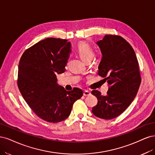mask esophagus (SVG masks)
I'll return each mask as SVG.
<instances>
[{"mask_svg":"<svg viewBox=\"0 0 155 155\" xmlns=\"http://www.w3.org/2000/svg\"><path fill=\"white\" fill-rule=\"evenodd\" d=\"M91 94V93L88 91H84V96H89Z\"/></svg>","mask_w":155,"mask_h":155,"instance_id":"1","label":"esophagus"}]
</instances>
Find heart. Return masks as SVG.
I'll return each instance as SVG.
<instances>
[{
  "mask_svg": "<svg viewBox=\"0 0 155 155\" xmlns=\"http://www.w3.org/2000/svg\"><path fill=\"white\" fill-rule=\"evenodd\" d=\"M77 52L84 62L90 61L94 54L93 48L86 42H80L77 46Z\"/></svg>",
  "mask_w": 155,
  "mask_h": 155,
  "instance_id": "b5f03b06",
  "label": "heart"
}]
</instances>
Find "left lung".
Returning a JSON list of instances; mask_svg holds the SVG:
<instances>
[{"label": "left lung", "instance_id": "1", "mask_svg": "<svg viewBox=\"0 0 155 155\" xmlns=\"http://www.w3.org/2000/svg\"><path fill=\"white\" fill-rule=\"evenodd\" d=\"M97 44L102 53L98 74L109 89L106 96L98 90L92 91L98 99L92 113L98 118L110 120L121 114L131 104L142 78L136 54L126 40L115 35H106Z\"/></svg>", "mask_w": 155, "mask_h": 155}]
</instances>
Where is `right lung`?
<instances>
[{
    "label": "right lung",
    "mask_w": 155,
    "mask_h": 155,
    "mask_svg": "<svg viewBox=\"0 0 155 155\" xmlns=\"http://www.w3.org/2000/svg\"><path fill=\"white\" fill-rule=\"evenodd\" d=\"M71 48L66 39L47 38L27 49L20 59L19 91L33 111L48 122L66 119L83 95L81 89L68 91L57 83V74L66 70Z\"/></svg>",
    "instance_id": "1"
}]
</instances>
